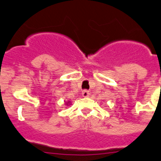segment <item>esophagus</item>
Returning a JSON list of instances; mask_svg holds the SVG:
<instances>
[{"instance_id": "obj_1", "label": "esophagus", "mask_w": 161, "mask_h": 161, "mask_svg": "<svg viewBox=\"0 0 161 161\" xmlns=\"http://www.w3.org/2000/svg\"><path fill=\"white\" fill-rule=\"evenodd\" d=\"M90 96V91H87V90H84L82 91V96L83 97H88Z\"/></svg>"}]
</instances>
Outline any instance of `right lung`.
<instances>
[{"mask_svg":"<svg viewBox=\"0 0 161 161\" xmlns=\"http://www.w3.org/2000/svg\"><path fill=\"white\" fill-rule=\"evenodd\" d=\"M68 103H69V102H68Z\"/></svg>","mask_w":161,"mask_h":161,"instance_id":"obj_1","label":"right lung"}]
</instances>
